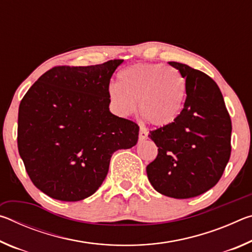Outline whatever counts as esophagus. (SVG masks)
Segmentation results:
<instances>
[{
	"label": "esophagus",
	"instance_id": "34e87169",
	"mask_svg": "<svg viewBox=\"0 0 252 252\" xmlns=\"http://www.w3.org/2000/svg\"><path fill=\"white\" fill-rule=\"evenodd\" d=\"M148 130L146 129L144 126H140V132H139V139L140 141H143V140H146L148 138Z\"/></svg>",
	"mask_w": 252,
	"mask_h": 252
}]
</instances>
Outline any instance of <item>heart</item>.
<instances>
[{
  "label": "heart",
  "mask_w": 252,
  "mask_h": 252,
  "mask_svg": "<svg viewBox=\"0 0 252 252\" xmlns=\"http://www.w3.org/2000/svg\"><path fill=\"white\" fill-rule=\"evenodd\" d=\"M108 89L109 101L120 116H129L139 100L140 114L156 126L176 121L186 97V82L179 71L160 63H139L119 74Z\"/></svg>",
  "instance_id": "obj_1"
}]
</instances>
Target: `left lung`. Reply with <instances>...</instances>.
<instances>
[{
    "mask_svg": "<svg viewBox=\"0 0 252 252\" xmlns=\"http://www.w3.org/2000/svg\"><path fill=\"white\" fill-rule=\"evenodd\" d=\"M186 79L183 109L171 125L150 131L158 156L147 165L148 179L161 194L197 197L220 180L231 153V119L222 93L210 76L169 62Z\"/></svg>",
    "mask_w": 252,
    "mask_h": 252,
    "instance_id": "obj_1",
    "label": "left lung"
}]
</instances>
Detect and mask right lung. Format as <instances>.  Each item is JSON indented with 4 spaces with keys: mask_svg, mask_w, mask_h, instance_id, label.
<instances>
[{
    "mask_svg": "<svg viewBox=\"0 0 252 252\" xmlns=\"http://www.w3.org/2000/svg\"><path fill=\"white\" fill-rule=\"evenodd\" d=\"M122 62L52 67L21 101L19 153L33 185L49 197H90L104 181L113 152L138 142V125L109 109L110 80Z\"/></svg>",
    "mask_w": 252,
    "mask_h": 252,
    "instance_id": "1",
    "label": "right lung"
}]
</instances>
